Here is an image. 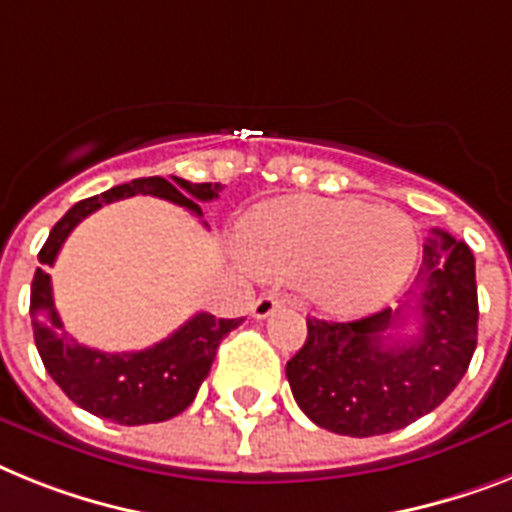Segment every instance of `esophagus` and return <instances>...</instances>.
I'll return each instance as SVG.
<instances>
[{
  "label": "esophagus",
  "instance_id": "34e87169",
  "mask_svg": "<svg viewBox=\"0 0 512 512\" xmlns=\"http://www.w3.org/2000/svg\"><path fill=\"white\" fill-rule=\"evenodd\" d=\"M277 308H280V298H277L274 293H266V295H261L259 301L253 303L251 314L256 316V319H266V316L274 314Z\"/></svg>",
  "mask_w": 512,
  "mask_h": 512
}]
</instances>
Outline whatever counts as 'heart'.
I'll return each mask as SVG.
<instances>
[{
  "label": "heart",
  "instance_id": "b5f03b06",
  "mask_svg": "<svg viewBox=\"0 0 512 512\" xmlns=\"http://www.w3.org/2000/svg\"><path fill=\"white\" fill-rule=\"evenodd\" d=\"M243 253L261 274L298 280L329 311L379 306L403 287L418 259L416 227L398 209L350 198H277L240 225Z\"/></svg>",
  "mask_w": 512,
  "mask_h": 512
}]
</instances>
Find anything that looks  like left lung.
I'll use <instances>...</instances> for the list:
<instances>
[{
    "label": "left lung",
    "mask_w": 512,
    "mask_h": 512,
    "mask_svg": "<svg viewBox=\"0 0 512 512\" xmlns=\"http://www.w3.org/2000/svg\"><path fill=\"white\" fill-rule=\"evenodd\" d=\"M416 287L405 306L358 322L308 319L306 345L287 361L285 374L295 403L316 426L348 437L395 432L458 387L479 329L471 248L450 232L432 230ZM408 315H416L422 329L398 341Z\"/></svg>",
    "instance_id": "left-lung-1"
}]
</instances>
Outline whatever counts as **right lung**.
Returning a JSON list of instances; mask_svg holds the SVG:
<instances>
[{
  "label": "right lung",
  "mask_w": 512,
  "mask_h": 512,
  "mask_svg": "<svg viewBox=\"0 0 512 512\" xmlns=\"http://www.w3.org/2000/svg\"><path fill=\"white\" fill-rule=\"evenodd\" d=\"M219 183H188L183 177H138L133 183L104 190L101 196L78 201L65 217L52 227L38 261L52 266L67 235L80 219L94 214L104 204L130 196H156L201 214L198 201L219 198ZM33 340L49 377L59 384L67 398L83 411L107 418L114 424L138 426L159 424L183 413L198 387L209 377L222 337H227L243 319H217L211 314H196L167 340L156 342L138 353H101L80 345L59 322L52 298V277L46 269H36L31 285Z\"/></svg>",
  "instance_id": "1"
}]
</instances>
